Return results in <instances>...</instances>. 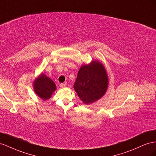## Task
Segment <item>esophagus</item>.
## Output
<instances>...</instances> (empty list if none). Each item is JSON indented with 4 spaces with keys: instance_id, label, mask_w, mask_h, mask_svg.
Here are the masks:
<instances>
[{
    "instance_id": "esophagus-1",
    "label": "esophagus",
    "mask_w": 156,
    "mask_h": 156,
    "mask_svg": "<svg viewBox=\"0 0 156 156\" xmlns=\"http://www.w3.org/2000/svg\"><path fill=\"white\" fill-rule=\"evenodd\" d=\"M66 86V85L65 83H60V88H64Z\"/></svg>"
}]
</instances>
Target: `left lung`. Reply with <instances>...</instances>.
I'll return each instance as SVG.
<instances>
[{
	"mask_svg": "<svg viewBox=\"0 0 156 156\" xmlns=\"http://www.w3.org/2000/svg\"><path fill=\"white\" fill-rule=\"evenodd\" d=\"M108 85V78L104 66L95 60L81 67L73 87L82 102L90 104L102 97Z\"/></svg>",
	"mask_w": 156,
	"mask_h": 156,
	"instance_id": "left-lung-1",
	"label": "left lung"
}]
</instances>
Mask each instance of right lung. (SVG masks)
Wrapping results in <instances>:
<instances>
[{
  "label": "right lung",
  "instance_id": "obj_1",
  "mask_svg": "<svg viewBox=\"0 0 156 156\" xmlns=\"http://www.w3.org/2000/svg\"><path fill=\"white\" fill-rule=\"evenodd\" d=\"M33 88L39 97L43 100H47L50 98L53 92L56 90V86L52 79L42 73L35 79Z\"/></svg>",
  "mask_w": 156,
  "mask_h": 156
}]
</instances>
